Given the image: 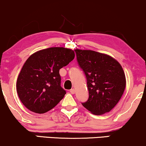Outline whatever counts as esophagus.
<instances>
[{"mask_svg": "<svg viewBox=\"0 0 146 146\" xmlns=\"http://www.w3.org/2000/svg\"><path fill=\"white\" fill-rule=\"evenodd\" d=\"M70 93H71V94H74V93H75V88H71V89L70 90Z\"/></svg>", "mask_w": 146, "mask_h": 146, "instance_id": "34e87169", "label": "esophagus"}]
</instances>
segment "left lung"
Instances as JSON below:
<instances>
[{
    "label": "left lung",
    "mask_w": 146,
    "mask_h": 146,
    "mask_svg": "<svg viewBox=\"0 0 146 146\" xmlns=\"http://www.w3.org/2000/svg\"><path fill=\"white\" fill-rule=\"evenodd\" d=\"M75 51L79 65L86 75L89 93L83 106L96 115L110 112L124 92L126 80L123 68L117 60L105 53Z\"/></svg>",
    "instance_id": "left-lung-1"
}]
</instances>
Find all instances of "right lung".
I'll return each instance as SVG.
<instances>
[{
  "label": "right lung",
  "instance_id": "1",
  "mask_svg": "<svg viewBox=\"0 0 146 146\" xmlns=\"http://www.w3.org/2000/svg\"><path fill=\"white\" fill-rule=\"evenodd\" d=\"M75 58L73 50L51 47L33 53L22 68L16 90L23 105L33 113L42 114L62 100L66 91L60 86V68Z\"/></svg>",
  "mask_w": 146,
  "mask_h": 146
}]
</instances>
